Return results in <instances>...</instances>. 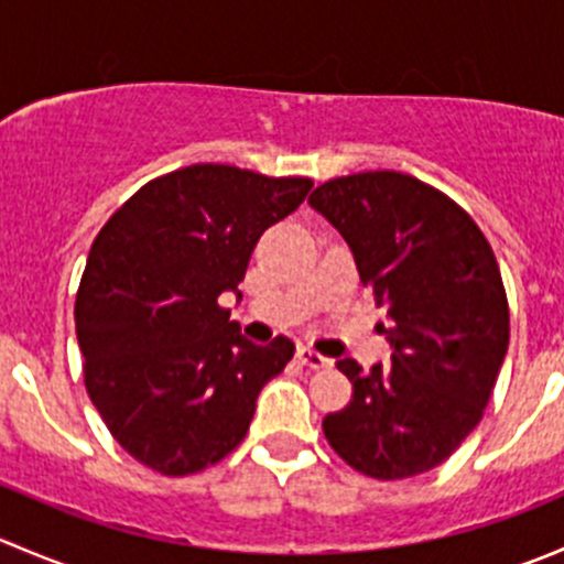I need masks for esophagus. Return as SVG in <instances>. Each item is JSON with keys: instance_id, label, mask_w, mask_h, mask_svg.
I'll use <instances>...</instances> for the list:
<instances>
[{"instance_id": "esophagus-1", "label": "esophagus", "mask_w": 564, "mask_h": 564, "mask_svg": "<svg viewBox=\"0 0 564 564\" xmlns=\"http://www.w3.org/2000/svg\"><path fill=\"white\" fill-rule=\"evenodd\" d=\"M297 360L308 368H333V360H329V357H322L318 351L308 349V346H300Z\"/></svg>"}]
</instances>
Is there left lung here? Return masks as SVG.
<instances>
[{"mask_svg":"<svg viewBox=\"0 0 564 564\" xmlns=\"http://www.w3.org/2000/svg\"><path fill=\"white\" fill-rule=\"evenodd\" d=\"M355 256L384 311L390 366L349 377V406L324 417L333 451L377 480L420 475L480 423L510 338L497 259L475 220L436 187L401 172L329 180L308 198Z\"/></svg>","mask_w":564,"mask_h":564,"instance_id":"8db88e82","label":"left lung"}]
</instances>
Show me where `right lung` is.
Returning <instances> with one entry per match:
<instances>
[{
    "instance_id": "obj_1",
    "label": "right lung",
    "mask_w": 564,
    "mask_h": 564,
    "mask_svg": "<svg viewBox=\"0 0 564 564\" xmlns=\"http://www.w3.org/2000/svg\"><path fill=\"white\" fill-rule=\"evenodd\" d=\"M311 187L198 163L147 182L95 237L76 297L84 379L113 440L150 469L180 477L229 456L292 360V340L253 344L218 297H242L261 231Z\"/></svg>"
}]
</instances>
